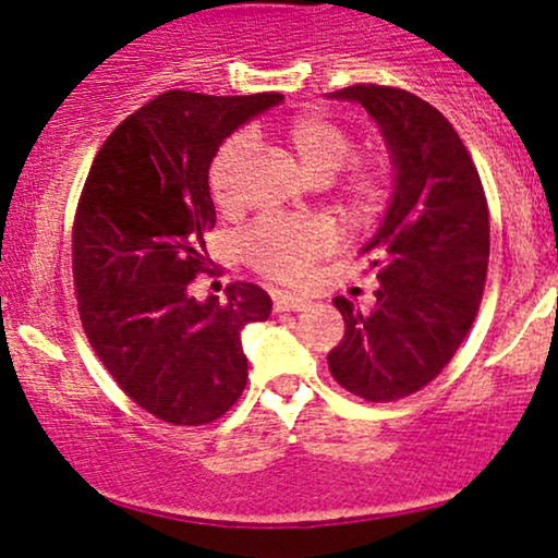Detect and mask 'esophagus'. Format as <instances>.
Segmentation results:
<instances>
[{"label":"esophagus","mask_w":558,"mask_h":558,"mask_svg":"<svg viewBox=\"0 0 558 558\" xmlns=\"http://www.w3.org/2000/svg\"><path fill=\"white\" fill-rule=\"evenodd\" d=\"M308 308V300L300 298V295H290V292H284V295H274V311L284 313V311H305Z\"/></svg>","instance_id":"esophagus-1"}]
</instances>
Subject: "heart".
<instances>
[{"label": "heart", "instance_id": "heart-1", "mask_svg": "<svg viewBox=\"0 0 558 558\" xmlns=\"http://www.w3.org/2000/svg\"><path fill=\"white\" fill-rule=\"evenodd\" d=\"M287 144L313 179L329 181L340 171V203L353 216H372L396 186V168L387 155H355V140L345 123L329 112L305 110L281 129ZM255 155V140L247 131L231 134L213 155L208 190L223 213L242 208L245 177ZM335 247V229L318 218H268L242 236V255L263 277L292 284L311 271L324 253Z\"/></svg>", "mask_w": 558, "mask_h": 558}]
</instances>
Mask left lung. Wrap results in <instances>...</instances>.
<instances>
[{
  "instance_id": "obj_1",
  "label": "left lung",
  "mask_w": 558,
  "mask_h": 558,
  "mask_svg": "<svg viewBox=\"0 0 558 558\" xmlns=\"http://www.w3.org/2000/svg\"><path fill=\"white\" fill-rule=\"evenodd\" d=\"M379 123L392 155L396 192L363 247L377 271V305L353 311L335 298L345 335L327 361L331 377L372 403L427 387L456 355L480 311L490 258L487 199L472 155L440 110L396 86L331 92Z\"/></svg>"
}]
</instances>
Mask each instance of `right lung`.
<instances>
[{
    "instance_id": "right-lung-1",
    "label": "right lung",
    "mask_w": 558,
    "mask_h": 558,
    "mask_svg": "<svg viewBox=\"0 0 558 558\" xmlns=\"http://www.w3.org/2000/svg\"><path fill=\"white\" fill-rule=\"evenodd\" d=\"M281 94L166 92L131 112L99 147L73 218V287L89 345L147 414L177 427L221 418L247 385L240 331L266 322L271 298L250 281L227 303H197L216 227L213 155Z\"/></svg>"
}]
</instances>
